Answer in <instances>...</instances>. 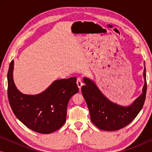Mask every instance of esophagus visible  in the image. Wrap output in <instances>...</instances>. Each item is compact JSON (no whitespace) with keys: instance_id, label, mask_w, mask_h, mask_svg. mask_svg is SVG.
<instances>
[{"instance_id":"obj_1","label":"esophagus","mask_w":152,"mask_h":152,"mask_svg":"<svg viewBox=\"0 0 152 152\" xmlns=\"http://www.w3.org/2000/svg\"><path fill=\"white\" fill-rule=\"evenodd\" d=\"M77 85L78 88L81 89L82 86H83V83L82 82V80H81V78H77Z\"/></svg>"}]
</instances>
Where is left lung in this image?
<instances>
[{
  "label": "left lung",
  "mask_w": 152,
  "mask_h": 152,
  "mask_svg": "<svg viewBox=\"0 0 152 152\" xmlns=\"http://www.w3.org/2000/svg\"><path fill=\"white\" fill-rule=\"evenodd\" d=\"M143 78L145 84L142 93L128 106H122L113 102L102 93L96 84L86 77L83 78L85 84L82 87V93L90 112L91 122L104 131L119 130L128 125L135 119L142 109L147 92L146 69L144 62Z\"/></svg>",
  "instance_id": "1"
}]
</instances>
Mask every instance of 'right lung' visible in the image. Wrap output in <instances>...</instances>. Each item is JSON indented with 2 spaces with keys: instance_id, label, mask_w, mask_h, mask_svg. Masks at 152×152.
<instances>
[{
  "instance_id": "right-lung-1",
  "label": "right lung",
  "mask_w": 152,
  "mask_h": 152,
  "mask_svg": "<svg viewBox=\"0 0 152 152\" xmlns=\"http://www.w3.org/2000/svg\"><path fill=\"white\" fill-rule=\"evenodd\" d=\"M14 65L12 60L7 73V94L16 117L27 127L40 134H51L61 128L66 120L68 102L79 91L77 78L55 80L43 92L24 94L14 83Z\"/></svg>"
}]
</instances>
